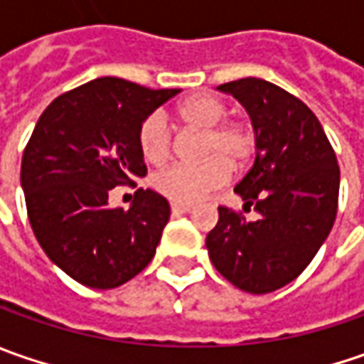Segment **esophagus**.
<instances>
[{"label": "esophagus", "mask_w": 364, "mask_h": 364, "mask_svg": "<svg viewBox=\"0 0 364 364\" xmlns=\"http://www.w3.org/2000/svg\"><path fill=\"white\" fill-rule=\"evenodd\" d=\"M170 208H172V213L174 215H182V213H190V204H180V203H172L170 204Z\"/></svg>", "instance_id": "1"}]
</instances>
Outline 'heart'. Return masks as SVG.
Returning <instances> with one entry per match:
<instances>
[{"instance_id": "heart-1", "label": "heart", "mask_w": 364, "mask_h": 364, "mask_svg": "<svg viewBox=\"0 0 364 364\" xmlns=\"http://www.w3.org/2000/svg\"><path fill=\"white\" fill-rule=\"evenodd\" d=\"M227 103L215 95H194L178 103L176 121L190 132H200L198 164H178L154 178V188L172 203L192 204L223 186L229 172L243 168L257 149V133L247 119H227ZM137 146L144 158L161 166L172 156L174 135L161 113H149L139 123Z\"/></svg>"}]
</instances>
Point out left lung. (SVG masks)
<instances>
[{
	"label": "left lung",
	"mask_w": 364,
	"mask_h": 364,
	"mask_svg": "<svg viewBox=\"0 0 364 364\" xmlns=\"http://www.w3.org/2000/svg\"><path fill=\"white\" fill-rule=\"evenodd\" d=\"M218 91L247 109L257 133L255 164L235 192L259 218L218 206L206 249L232 286L269 294L294 282L326 241L338 210L341 168L318 117L291 92L251 77Z\"/></svg>",
	"instance_id": "8db88e82"
}]
</instances>
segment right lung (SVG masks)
<instances>
[{"mask_svg":"<svg viewBox=\"0 0 364 364\" xmlns=\"http://www.w3.org/2000/svg\"><path fill=\"white\" fill-rule=\"evenodd\" d=\"M180 89H146L95 78L50 103L21 156V188L36 239L78 284L113 289L156 255L170 218L168 200L135 192L129 210L109 206V190L147 174L139 123Z\"/></svg>","mask_w":364,"mask_h":364,"instance_id":"add662e5","label":"right lung"}]
</instances>
